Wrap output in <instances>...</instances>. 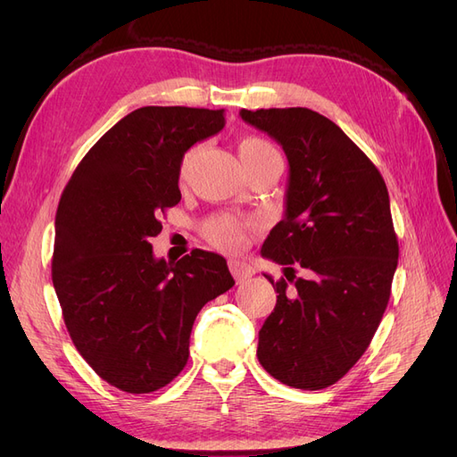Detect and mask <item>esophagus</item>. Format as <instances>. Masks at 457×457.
I'll use <instances>...</instances> for the list:
<instances>
[{
    "label": "esophagus",
    "instance_id": "esophagus-1",
    "mask_svg": "<svg viewBox=\"0 0 457 457\" xmlns=\"http://www.w3.org/2000/svg\"><path fill=\"white\" fill-rule=\"evenodd\" d=\"M228 269L238 282L247 280L253 274V269L250 265H245V262H242V261H228Z\"/></svg>",
    "mask_w": 457,
    "mask_h": 457
}]
</instances>
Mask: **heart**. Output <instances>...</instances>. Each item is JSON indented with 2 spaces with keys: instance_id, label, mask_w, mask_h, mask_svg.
I'll use <instances>...</instances> for the list:
<instances>
[{
  "instance_id": "1",
  "label": "heart",
  "mask_w": 457,
  "mask_h": 457,
  "mask_svg": "<svg viewBox=\"0 0 457 457\" xmlns=\"http://www.w3.org/2000/svg\"><path fill=\"white\" fill-rule=\"evenodd\" d=\"M200 148L195 146L190 148L181 163V177H187V173L190 171L192 163H195L196 156H198ZM238 154L244 162V165L247 163H253L259 162L262 158H270V156H278L276 154V150L265 141V139H259V137H244V139L238 143ZM244 230L245 225L240 223L238 219L234 217H220L213 223L207 227V238H210L217 247L220 250H238L242 245L244 240Z\"/></svg>"
}]
</instances>
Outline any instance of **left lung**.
I'll list each match as a JSON object with an SVG mask.
<instances>
[{
  "instance_id": "8db88e82",
  "label": "left lung",
  "mask_w": 457,
  "mask_h": 457,
  "mask_svg": "<svg viewBox=\"0 0 457 457\" xmlns=\"http://www.w3.org/2000/svg\"><path fill=\"white\" fill-rule=\"evenodd\" d=\"M240 116L289 163L284 219L261 247L286 278L265 274L278 295L257 358L284 385L326 389L364 354L391 297L398 242L389 192L364 152L314 110L242 108Z\"/></svg>"
}]
</instances>
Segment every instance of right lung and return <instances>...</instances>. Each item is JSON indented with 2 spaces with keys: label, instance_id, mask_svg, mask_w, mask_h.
<instances>
[{
  "label": "right lung",
  "instance_id": "right-lung-1",
  "mask_svg": "<svg viewBox=\"0 0 457 457\" xmlns=\"http://www.w3.org/2000/svg\"><path fill=\"white\" fill-rule=\"evenodd\" d=\"M225 128V110L143 106L79 162L54 217L53 286L86 362L120 391L145 395L188 361L192 324L234 286L227 261L192 250L156 259L160 212L181 202L185 152Z\"/></svg>",
  "mask_w": 457,
  "mask_h": 457
}]
</instances>
